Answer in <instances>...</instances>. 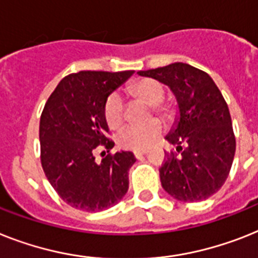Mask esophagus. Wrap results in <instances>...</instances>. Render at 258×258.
I'll return each mask as SVG.
<instances>
[{
	"label": "esophagus",
	"instance_id": "esophagus-1",
	"mask_svg": "<svg viewBox=\"0 0 258 258\" xmlns=\"http://www.w3.org/2000/svg\"><path fill=\"white\" fill-rule=\"evenodd\" d=\"M146 153H148V150H136V152H134V157H136V158H140V157L145 155Z\"/></svg>",
	"mask_w": 258,
	"mask_h": 258
}]
</instances>
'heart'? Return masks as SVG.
Returning <instances> with one entry per match:
<instances>
[{
    "instance_id": "heart-1",
    "label": "heart",
    "mask_w": 258,
    "mask_h": 258,
    "mask_svg": "<svg viewBox=\"0 0 258 258\" xmlns=\"http://www.w3.org/2000/svg\"><path fill=\"white\" fill-rule=\"evenodd\" d=\"M129 95L133 99L142 101L152 106V110L163 120H172L175 116V105L171 101H165V88L159 82L154 79H140L132 83L127 88ZM104 118L110 129H118L124 124V103L117 93L106 99L104 104ZM163 132L162 121L158 118L149 121L142 126H127L118 134L117 142L121 148L131 150H146L154 144Z\"/></svg>"
}]
</instances>
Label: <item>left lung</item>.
Wrapping results in <instances>:
<instances>
[{
  "label": "left lung",
  "mask_w": 258,
  "mask_h": 258,
  "mask_svg": "<svg viewBox=\"0 0 258 258\" xmlns=\"http://www.w3.org/2000/svg\"><path fill=\"white\" fill-rule=\"evenodd\" d=\"M158 80L175 95L179 116L166 136L178 153H167L159 176L176 201H206L228 178L236 140L228 105L208 74L186 63L138 71Z\"/></svg>",
  "instance_id": "obj_1"
}]
</instances>
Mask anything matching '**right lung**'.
Returning <instances> with one entry per match:
<instances>
[{"instance_id":"right-lung-1","label":"right lung","mask_w":258,"mask_h":258,"mask_svg":"<svg viewBox=\"0 0 258 258\" xmlns=\"http://www.w3.org/2000/svg\"><path fill=\"white\" fill-rule=\"evenodd\" d=\"M134 71H80L61 79L40 116V162L48 182L71 207L97 212L112 207L129 188L132 152L110 154L114 142L104 118V104ZM108 154L97 164L93 153Z\"/></svg>"}]
</instances>
